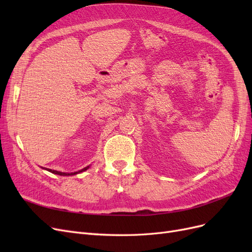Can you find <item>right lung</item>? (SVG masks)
I'll return each mask as SVG.
<instances>
[{
  "mask_svg": "<svg viewBox=\"0 0 252 252\" xmlns=\"http://www.w3.org/2000/svg\"><path fill=\"white\" fill-rule=\"evenodd\" d=\"M89 168V166H87V167H85V168H83V169H81V170H79V171H75V172H70V173H67V172H61V171H57V170H52V169H47L49 172H51V173H55V174H59V175H74V174H77V173H80V172H83V171H85V170H87ZM44 169V168H43Z\"/></svg>",
  "mask_w": 252,
  "mask_h": 252,
  "instance_id": "obj_1",
  "label": "right lung"
}]
</instances>
